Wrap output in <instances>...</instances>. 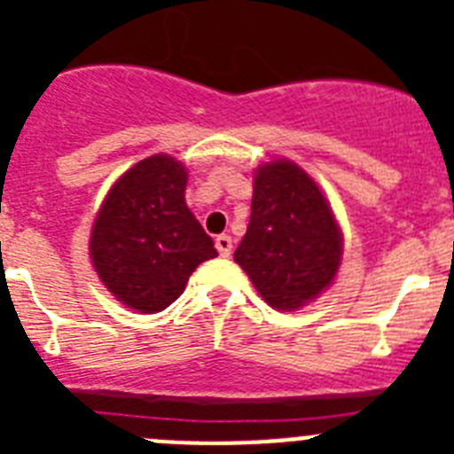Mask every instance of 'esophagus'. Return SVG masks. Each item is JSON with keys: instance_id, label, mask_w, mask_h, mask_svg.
Masks as SVG:
<instances>
[{"instance_id": "obj_1", "label": "esophagus", "mask_w": 454, "mask_h": 454, "mask_svg": "<svg viewBox=\"0 0 454 454\" xmlns=\"http://www.w3.org/2000/svg\"><path fill=\"white\" fill-rule=\"evenodd\" d=\"M231 236L227 234H220L218 239H215V250L220 252V256H230L231 254Z\"/></svg>"}]
</instances>
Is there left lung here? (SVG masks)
Instances as JSON below:
<instances>
[{"label": "left lung", "mask_w": 454, "mask_h": 454, "mask_svg": "<svg viewBox=\"0 0 454 454\" xmlns=\"http://www.w3.org/2000/svg\"><path fill=\"white\" fill-rule=\"evenodd\" d=\"M343 239L316 182L291 161L254 175L252 215L234 259L270 307L293 311L330 286Z\"/></svg>", "instance_id": "1"}]
</instances>
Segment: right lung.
Segmentation results:
<instances>
[{"label":"right lung","mask_w":454,"mask_h":454,"mask_svg":"<svg viewBox=\"0 0 454 454\" xmlns=\"http://www.w3.org/2000/svg\"><path fill=\"white\" fill-rule=\"evenodd\" d=\"M186 168L154 154L108 191L90 234V259L104 286L140 314L170 307L188 277L218 256L214 240L186 207Z\"/></svg>","instance_id":"right-lung-1"}]
</instances>
